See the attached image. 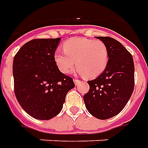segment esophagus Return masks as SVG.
<instances>
[{
	"instance_id": "obj_1",
	"label": "esophagus",
	"mask_w": 148,
	"mask_h": 148,
	"mask_svg": "<svg viewBox=\"0 0 148 148\" xmlns=\"http://www.w3.org/2000/svg\"><path fill=\"white\" fill-rule=\"evenodd\" d=\"M74 84L77 86V85H78V84H79L81 82H80L79 80H78V79H74Z\"/></svg>"
}]
</instances>
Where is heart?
Segmentation results:
<instances>
[{"instance_id":"b5f03b06","label":"heart","mask_w":148,"mask_h":148,"mask_svg":"<svg viewBox=\"0 0 148 148\" xmlns=\"http://www.w3.org/2000/svg\"><path fill=\"white\" fill-rule=\"evenodd\" d=\"M65 52H56L55 61L59 70L70 74L75 66L80 74L94 78L105 70L108 61V50L101 40L74 38L63 45Z\"/></svg>"}]
</instances>
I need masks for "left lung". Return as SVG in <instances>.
<instances>
[{
	"mask_svg": "<svg viewBox=\"0 0 148 148\" xmlns=\"http://www.w3.org/2000/svg\"><path fill=\"white\" fill-rule=\"evenodd\" d=\"M108 50L107 67L94 80L88 81L90 90L83 96L87 111L98 119L106 120L125 108L134 86V65L131 54L117 40L96 36Z\"/></svg>",
	"mask_w": 148,
	"mask_h": 148,
	"instance_id": "left-lung-1",
	"label": "left lung"
}]
</instances>
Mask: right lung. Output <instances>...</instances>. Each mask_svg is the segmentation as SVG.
Segmentation results:
<instances>
[{"mask_svg": "<svg viewBox=\"0 0 148 148\" xmlns=\"http://www.w3.org/2000/svg\"><path fill=\"white\" fill-rule=\"evenodd\" d=\"M61 38L38 39L26 43L13 62L14 93L21 107L38 120L59 114L73 78L59 70L54 54Z\"/></svg>", "mask_w": 148, "mask_h": 148, "instance_id": "1", "label": "right lung"}]
</instances>
